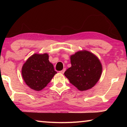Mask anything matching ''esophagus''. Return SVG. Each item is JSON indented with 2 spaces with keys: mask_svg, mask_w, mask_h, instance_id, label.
<instances>
[{
  "mask_svg": "<svg viewBox=\"0 0 127 127\" xmlns=\"http://www.w3.org/2000/svg\"><path fill=\"white\" fill-rule=\"evenodd\" d=\"M65 71V69H63L62 70H61V71H59V73H60L63 74Z\"/></svg>",
  "mask_w": 127,
  "mask_h": 127,
  "instance_id": "obj_1",
  "label": "esophagus"
}]
</instances>
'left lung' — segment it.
<instances>
[{
	"label": "left lung",
	"instance_id": "obj_1",
	"mask_svg": "<svg viewBox=\"0 0 127 127\" xmlns=\"http://www.w3.org/2000/svg\"><path fill=\"white\" fill-rule=\"evenodd\" d=\"M71 67L64 72L70 83L80 91L90 89L99 80L102 65L97 57L88 51H80L70 57Z\"/></svg>",
	"mask_w": 127,
	"mask_h": 127
}]
</instances>
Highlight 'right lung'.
<instances>
[{"mask_svg":"<svg viewBox=\"0 0 127 127\" xmlns=\"http://www.w3.org/2000/svg\"><path fill=\"white\" fill-rule=\"evenodd\" d=\"M49 61L48 54H35L23 64L22 75L27 86L36 91L45 87L57 73Z\"/></svg>","mask_w":127,"mask_h":127,"instance_id":"1","label":"right lung"}]
</instances>
